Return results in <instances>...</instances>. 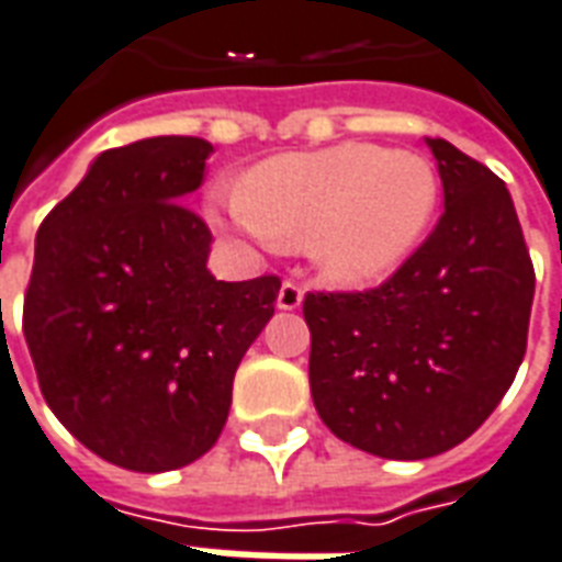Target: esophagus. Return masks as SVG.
Returning a JSON list of instances; mask_svg holds the SVG:
<instances>
[{
    "label": "esophagus",
    "mask_w": 562,
    "mask_h": 562,
    "mask_svg": "<svg viewBox=\"0 0 562 562\" xmlns=\"http://www.w3.org/2000/svg\"><path fill=\"white\" fill-rule=\"evenodd\" d=\"M302 296H305L302 286L293 284V281H284L281 290H278V307H281V311H296V307L302 305Z\"/></svg>",
    "instance_id": "34e87169"
}]
</instances>
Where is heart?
<instances>
[{
    "label": "heart",
    "instance_id": "heart-1",
    "mask_svg": "<svg viewBox=\"0 0 562 562\" xmlns=\"http://www.w3.org/2000/svg\"><path fill=\"white\" fill-rule=\"evenodd\" d=\"M438 177L424 156L344 142L255 166L239 192L210 204V222L263 246L307 248L337 286L385 281L432 225Z\"/></svg>",
    "mask_w": 562,
    "mask_h": 562
}]
</instances>
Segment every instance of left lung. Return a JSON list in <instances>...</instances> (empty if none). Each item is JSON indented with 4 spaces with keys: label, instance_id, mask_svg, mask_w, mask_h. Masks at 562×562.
<instances>
[{
    "label": "left lung",
    "instance_id": "8db88e82",
    "mask_svg": "<svg viewBox=\"0 0 562 562\" xmlns=\"http://www.w3.org/2000/svg\"><path fill=\"white\" fill-rule=\"evenodd\" d=\"M445 216L391 281L307 293L311 396L340 441L382 459L462 445L509 391L527 349L533 263L504 180L426 138Z\"/></svg>",
    "mask_w": 562,
    "mask_h": 562
}]
</instances>
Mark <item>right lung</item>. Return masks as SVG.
Wrapping results in <instances>:
<instances>
[{
	"label": "right lung",
	"instance_id": "add662e5",
	"mask_svg": "<svg viewBox=\"0 0 562 562\" xmlns=\"http://www.w3.org/2000/svg\"><path fill=\"white\" fill-rule=\"evenodd\" d=\"M210 154L195 136L103 150L37 231L23 335L46 406L126 471H175L216 445L236 367L276 314V276L206 269L213 236L183 201Z\"/></svg>",
	"mask_w": 562,
	"mask_h": 562
}]
</instances>
